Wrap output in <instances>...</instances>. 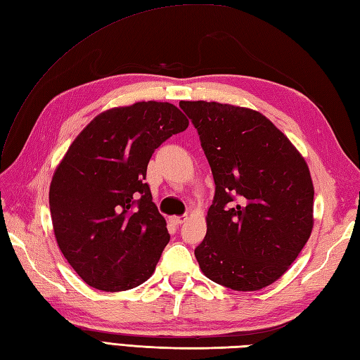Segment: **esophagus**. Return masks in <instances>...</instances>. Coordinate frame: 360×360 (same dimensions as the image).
Returning a JSON list of instances; mask_svg holds the SVG:
<instances>
[{"mask_svg":"<svg viewBox=\"0 0 360 360\" xmlns=\"http://www.w3.org/2000/svg\"><path fill=\"white\" fill-rule=\"evenodd\" d=\"M186 221H187V216H172V218H170V222L173 225H181Z\"/></svg>","mask_w":360,"mask_h":360,"instance_id":"obj_1","label":"esophagus"}]
</instances>
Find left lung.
Returning <instances> with one entry per match:
<instances>
[{
  "label": "left lung",
  "instance_id": "obj_1",
  "mask_svg": "<svg viewBox=\"0 0 360 360\" xmlns=\"http://www.w3.org/2000/svg\"><path fill=\"white\" fill-rule=\"evenodd\" d=\"M199 133L216 184L196 247L208 279L236 291L271 285L311 235L310 169L283 133L253 108L181 101Z\"/></svg>",
  "mask_w": 360,
  "mask_h": 360
}]
</instances>
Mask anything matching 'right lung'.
<instances>
[{"mask_svg":"<svg viewBox=\"0 0 360 360\" xmlns=\"http://www.w3.org/2000/svg\"><path fill=\"white\" fill-rule=\"evenodd\" d=\"M187 127L170 103L108 108L56 165L49 190L55 239L87 285L118 293L153 274L170 235L144 182L147 165L155 148Z\"/></svg>","mask_w":360,"mask_h":360,"instance_id":"add662e5","label":"right lung"}]
</instances>
